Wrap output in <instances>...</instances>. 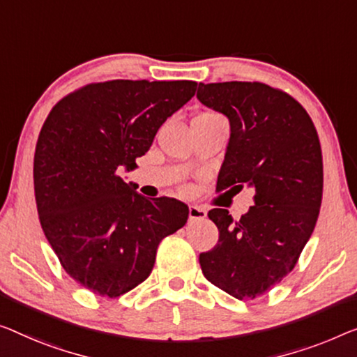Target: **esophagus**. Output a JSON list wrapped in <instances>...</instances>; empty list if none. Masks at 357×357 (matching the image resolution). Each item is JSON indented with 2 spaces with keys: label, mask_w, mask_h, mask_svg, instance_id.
Segmentation results:
<instances>
[{
  "label": "esophagus",
  "mask_w": 357,
  "mask_h": 357,
  "mask_svg": "<svg viewBox=\"0 0 357 357\" xmlns=\"http://www.w3.org/2000/svg\"><path fill=\"white\" fill-rule=\"evenodd\" d=\"M206 218V211L200 206H189V220L190 221H202Z\"/></svg>",
  "instance_id": "1"
}]
</instances>
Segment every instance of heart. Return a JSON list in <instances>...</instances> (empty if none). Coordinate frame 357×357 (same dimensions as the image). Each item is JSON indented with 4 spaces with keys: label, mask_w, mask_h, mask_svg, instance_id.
Instances as JSON below:
<instances>
[{
    "label": "heart",
    "mask_w": 357,
    "mask_h": 357,
    "mask_svg": "<svg viewBox=\"0 0 357 357\" xmlns=\"http://www.w3.org/2000/svg\"><path fill=\"white\" fill-rule=\"evenodd\" d=\"M199 116H218V115H215V114H202Z\"/></svg>",
    "instance_id": "b5f03b06"
}]
</instances>
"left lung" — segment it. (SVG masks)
I'll return each mask as SVG.
<instances>
[{
  "instance_id": "left-lung-1",
  "label": "left lung",
  "mask_w": 357,
  "mask_h": 357,
  "mask_svg": "<svg viewBox=\"0 0 357 357\" xmlns=\"http://www.w3.org/2000/svg\"><path fill=\"white\" fill-rule=\"evenodd\" d=\"M197 98L231 123L216 192L238 194L245 185L255 192L241 220L222 208L208 211L220 238L200 253L202 273L237 300H255L291 273L314 231L324 190L321 142L303 105L269 84L200 83Z\"/></svg>"
}]
</instances>
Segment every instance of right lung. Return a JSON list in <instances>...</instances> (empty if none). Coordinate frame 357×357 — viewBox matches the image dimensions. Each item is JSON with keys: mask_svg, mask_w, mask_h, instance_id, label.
Returning a JSON list of instances; mask_svg holds the SVG:
<instances>
[{"mask_svg": "<svg viewBox=\"0 0 357 357\" xmlns=\"http://www.w3.org/2000/svg\"><path fill=\"white\" fill-rule=\"evenodd\" d=\"M195 89L189 79L89 83L43 123L33 158L40 225L63 271L94 295L116 298L146 280L160 242L188 221L184 204L146 199L116 169L135 168Z\"/></svg>", "mask_w": 357, "mask_h": 357, "instance_id": "add662e5", "label": "right lung"}]
</instances>
